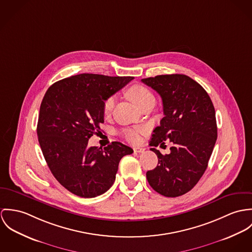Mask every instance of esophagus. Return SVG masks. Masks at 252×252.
<instances>
[{
    "label": "esophagus",
    "mask_w": 252,
    "mask_h": 252,
    "mask_svg": "<svg viewBox=\"0 0 252 252\" xmlns=\"http://www.w3.org/2000/svg\"><path fill=\"white\" fill-rule=\"evenodd\" d=\"M133 150H134L135 153H143V152L145 151V149H144V148H141V147H134Z\"/></svg>",
    "instance_id": "esophagus-1"
}]
</instances>
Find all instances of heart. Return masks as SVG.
<instances>
[{"label": "heart", "mask_w": 252, "mask_h": 252, "mask_svg": "<svg viewBox=\"0 0 252 252\" xmlns=\"http://www.w3.org/2000/svg\"><path fill=\"white\" fill-rule=\"evenodd\" d=\"M126 95L129 100H131L139 108L150 101H153V100L155 101V96L153 93L143 85H133L129 87L126 91ZM114 105H115L114 97L112 96L108 97L103 103V108H102L103 114L105 116L109 115L112 112ZM123 134H124V137L129 142H136L139 139V131L135 129H131V128L125 129Z\"/></svg>", "instance_id": "1"}]
</instances>
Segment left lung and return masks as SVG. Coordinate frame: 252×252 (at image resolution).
<instances>
[{"label":"left lung","instance_id":"8db88e82","mask_svg":"<svg viewBox=\"0 0 252 252\" xmlns=\"http://www.w3.org/2000/svg\"><path fill=\"white\" fill-rule=\"evenodd\" d=\"M141 81L161 96L164 114L150 141L158 163L147 172V180L161 195H183L205 173L218 138L214 104L204 88L184 74L158 75ZM168 139L173 144L171 152L162 155L155 147Z\"/></svg>","mask_w":252,"mask_h":252}]
</instances>
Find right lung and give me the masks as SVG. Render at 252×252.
I'll return each mask as SVG.
<instances>
[{
	"instance_id": "right-lung-1",
	"label": "right lung",
	"mask_w": 252,
	"mask_h": 252,
	"mask_svg": "<svg viewBox=\"0 0 252 252\" xmlns=\"http://www.w3.org/2000/svg\"><path fill=\"white\" fill-rule=\"evenodd\" d=\"M133 78L82 73L58 81L45 93L38 142L51 173L71 193L83 198L103 194L115 182L122 158L133 153L120 142L103 149L88 145L104 123V101Z\"/></svg>"
}]
</instances>
